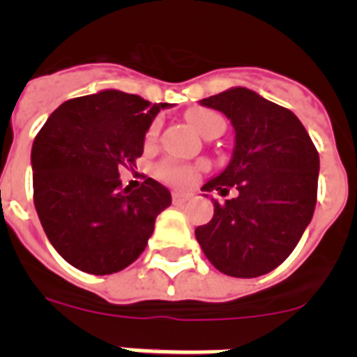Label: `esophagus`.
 I'll list each match as a JSON object with an SVG mask.
<instances>
[{
  "label": "esophagus",
  "instance_id": "1",
  "mask_svg": "<svg viewBox=\"0 0 357 357\" xmlns=\"http://www.w3.org/2000/svg\"><path fill=\"white\" fill-rule=\"evenodd\" d=\"M188 200H191V195L188 193H178V191H175L173 193V204L175 206H181V204H185Z\"/></svg>",
  "mask_w": 357,
  "mask_h": 357
}]
</instances>
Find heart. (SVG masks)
<instances>
[{
	"label": "heart",
	"mask_w": 357,
	"mask_h": 357,
	"mask_svg": "<svg viewBox=\"0 0 357 357\" xmlns=\"http://www.w3.org/2000/svg\"><path fill=\"white\" fill-rule=\"evenodd\" d=\"M188 121L191 123V127L202 134L204 137L211 135L213 132L223 130V119L222 116L216 114L214 110L209 109H202V107H197V109H191L185 114ZM157 123H153L146 134V141H153L157 137ZM159 175L162 176L164 181L172 182V184L176 185H188L195 181L197 176V172L195 168H189V166H175V164H164L159 168Z\"/></svg>",
	"instance_id": "b5f03b06"
}]
</instances>
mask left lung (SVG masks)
Instances as JSON below:
<instances>
[{
	"instance_id": "8db88e82",
	"label": "left lung",
	"mask_w": 357,
	"mask_h": 357,
	"mask_svg": "<svg viewBox=\"0 0 357 357\" xmlns=\"http://www.w3.org/2000/svg\"><path fill=\"white\" fill-rule=\"evenodd\" d=\"M234 128L232 157L202 191L236 185L238 197L218 204L195 236L207 259L230 277L272 272L296 247L317 206L320 159L301 119L247 87L200 100ZM207 197V195H206Z\"/></svg>"
}]
</instances>
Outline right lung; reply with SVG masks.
Masks as SVG:
<instances>
[{"label":"right lung","mask_w":357,"mask_h":357,"mask_svg":"<svg viewBox=\"0 0 357 357\" xmlns=\"http://www.w3.org/2000/svg\"><path fill=\"white\" fill-rule=\"evenodd\" d=\"M169 103L103 89L62 103L31 146L33 204L50 243L93 275L134 263L172 193L153 178L121 189L119 166L143 155L144 135Z\"/></svg>","instance_id":"add662e5"}]
</instances>
